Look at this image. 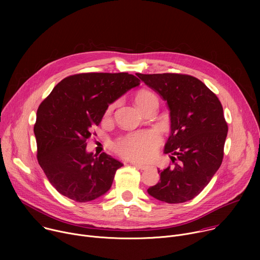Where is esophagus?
Instances as JSON below:
<instances>
[{
  "instance_id": "34e87169",
  "label": "esophagus",
  "mask_w": 260,
  "mask_h": 260,
  "mask_svg": "<svg viewBox=\"0 0 260 260\" xmlns=\"http://www.w3.org/2000/svg\"><path fill=\"white\" fill-rule=\"evenodd\" d=\"M132 165H133L134 167L140 169V170H146V169L148 168V167L145 166V165H140V164H136V162H132Z\"/></svg>"
}]
</instances>
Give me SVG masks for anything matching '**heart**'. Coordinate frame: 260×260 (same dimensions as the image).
<instances>
[{
    "label": "heart",
    "instance_id": "obj_1",
    "mask_svg": "<svg viewBox=\"0 0 260 260\" xmlns=\"http://www.w3.org/2000/svg\"><path fill=\"white\" fill-rule=\"evenodd\" d=\"M153 101H157V98L149 89H140L135 95V102L142 111ZM113 108L114 105H110L108 112H111ZM159 141V136L154 132H140L123 137L116 143L115 148L117 152L125 158L146 160L154 154Z\"/></svg>",
    "mask_w": 260,
    "mask_h": 260
}]
</instances>
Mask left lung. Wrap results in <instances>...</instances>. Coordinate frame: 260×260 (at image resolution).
I'll use <instances>...</instances> for the list:
<instances>
[{
  "label": "left lung",
  "mask_w": 260,
  "mask_h": 260,
  "mask_svg": "<svg viewBox=\"0 0 260 260\" xmlns=\"http://www.w3.org/2000/svg\"><path fill=\"white\" fill-rule=\"evenodd\" d=\"M136 75L167 101L171 116L165 153L173 155L174 167L158 170L160 180L148 188V193L169 204L190 201L207 186L223 159L229 131L223 108L217 95L193 76L176 73Z\"/></svg>",
  "instance_id": "8db88e82"
}]
</instances>
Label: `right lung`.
I'll return each instance as SVG.
<instances>
[{
  "mask_svg": "<svg viewBox=\"0 0 260 260\" xmlns=\"http://www.w3.org/2000/svg\"><path fill=\"white\" fill-rule=\"evenodd\" d=\"M140 84L128 73H81L57 83L37 111V158L52 186L77 203L106 193L123 165L86 152V140L109 104Z\"/></svg>",
  "mask_w": 260,
  "mask_h": 260,
  "instance_id": "right-lung-1",
  "label": "right lung"
}]
</instances>
